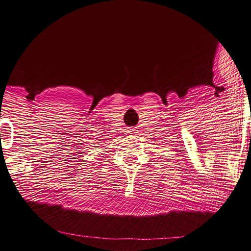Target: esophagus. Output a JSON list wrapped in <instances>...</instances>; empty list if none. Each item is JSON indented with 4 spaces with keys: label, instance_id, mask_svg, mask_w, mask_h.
I'll use <instances>...</instances> for the list:
<instances>
[{
    "label": "esophagus",
    "instance_id": "34e87169",
    "mask_svg": "<svg viewBox=\"0 0 251 251\" xmlns=\"http://www.w3.org/2000/svg\"><path fill=\"white\" fill-rule=\"evenodd\" d=\"M129 132H131V133H134V132H133V131H129Z\"/></svg>",
    "mask_w": 251,
    "mask_h": 251
}]
</instances>
